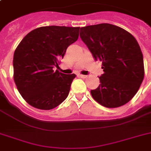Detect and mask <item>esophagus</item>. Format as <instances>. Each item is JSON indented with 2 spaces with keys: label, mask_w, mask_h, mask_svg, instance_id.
Here are the masks:
<instances>
[{
  "label": "esophagus",
  "mask_w": 151,
  "mask_h": 151,
  "mask_svg": "<svg viewBox=\"0 0 151 151\" xmlns=\"http://www.w3.org/2000/svg\"><path fill=\"white\" fill-rule=\"evenodd\" d=\"M79 77H80V78H87V75H83V74H79Z\"/></svg>",
  "instance_id": "obj_1"
}]
</instances>
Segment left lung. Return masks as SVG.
Returning a JSON list of instances; mask_svg holds the SVG:
<instances>
[{"mask_svg":"<svg viewBox=\"0 0 151 151\" xmlns=\"http://www.w3.org/2000/svg\"><path fill=\"white\" fill-rule=\"evenodd\" d=\"M80 37L95 60L102 62L104 71L99 77V87L91 90L92 98L108 108L129 102L144 78L143 54L136 38L109 23L81 27Z\"/></svg>","mask_w":151,"mask_h":151,"instance_id":"obj_1","label":"left lung"}]
</instances>
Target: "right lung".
I'll return each instance as SVG.
<instances>
[{"label":"right lung","instance_id":"right-lung-1","mask_svg":"<svg viewBox=\"0 0 151 151\" xmlns=\"http://www.w3.org/2000/svg\"><path fill=\"white\" fill-rule=\"evenodd\" d=\"M80 27L49 26L27 34L13 57L14 81L18 91L29 105L52 110L68 96L74 73L64 74L59 67L66 48L75 42Z\"/></svg>","mask_w":151,"mask_h":151}]
</instances>
